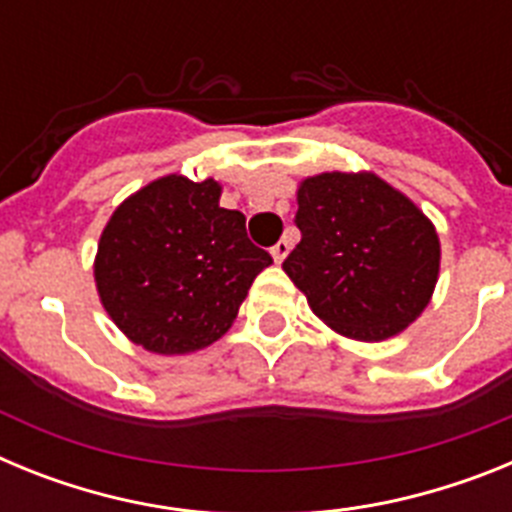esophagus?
Returning <instances> with one entry per match:
<instances>
[{
  "mask_svg": "<svg viewBox=\"0 0 512 512\" xmlns=\"http://www.w3.org/2000/svg\"><path fill=\"white\" fill-rule=\"evenodd\" d=\"M287 253H289V241H284V238L279 243H274V248H271V256H274V261H277V264H282Z\"/></svg>",
  "mask_w": 512,
  "mask_h": 512,
  "instance_id": "obj_1",
  "label": "esophagus"
}]
</instances>
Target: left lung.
<instances>
[{
    "instance_id": "1",
    "label": "left lung",
    "mask_w": 512,
    "mask_h": 512,
    "mask_svg": "<svg viewBox=\"0 0 512 512\" xmlns=\"http://www.w3.org/2000/svg\"><path fill=\"white\" fill-rule=\"evenodd\" d=\"M295 225L302 238L282 269L333 330L384 341L425 310L441 261L436 228L379 176H310Z\"/></svg>"
}]
</instances>
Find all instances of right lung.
<instances>
[{"instance_id": "obj_1", "label": "right lung", "mask_w": 512, "mask_h": 512, "mask_svg": "<svg viewBox=\"0 0 512 512\" xmlns=\"http://www.w3.org/2000/svg\"><path fill=\"white\" fill-rule=\"evenodd\" d=\"M271 264L246 217L220 207L215 179H156L112 212L94 261L117 328L153 354H189L233 325L253 279Z\"/></svg>"}]
</instances>
